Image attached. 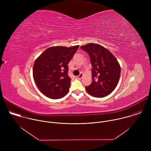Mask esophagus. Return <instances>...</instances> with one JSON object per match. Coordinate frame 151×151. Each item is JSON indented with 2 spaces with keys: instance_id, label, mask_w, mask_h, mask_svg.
<instances>
[{
  "instance_id": "1",
  "label": "esophagus",
  "mask_w": 151,
  "mask_h": 151,
  "mask_svg": "<svg viewBox=\"0 0 151 151\" xmlns=\"http://www.w3.org/2000/svg\"><path fill=\"white\" fill-rule=\"evenodd\" d=\"M82 77H83V74H82V73H81L79 76H76V78H77L78 79H82Z\"/></svg>"
}]
</instances>
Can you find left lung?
<instances>
[{
  "label": "left lung",
  "mask_w": 151,
  "mask_h": 151,
  "mask_svg": "<svg viewBox=\"0 0 151 151\" xmlns=\"http://www.w3.org/2000/svg\"><path fill=\"white\" fill-rule=\"evenodd\" d=\"M90 57L92 69V82L86 91L93 97H104L109 95L119 82L121 67L115 56L106 48L96 44L81 47Z\"/></svg>",
  "instance_id": "left-lung-1"
}]
</instances>
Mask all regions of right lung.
<instances>
[{
	"instance_id": "1",
	"label": "right lung",
	"mask_w": 151,
	"mask_h": 151,
	"mask_svg": "<svg viewBox=\"0 0 151 151\" xmlns=\"http://www.w3.org/2000/svg\"><path fill=\"white\" fill-rule=\"evenodd\" d=\"M79 47H50L36 58L33 76L43 94L52 99H58L68 93L71 79L68 75V64Z\"/></svg>"
}]
</instances>
